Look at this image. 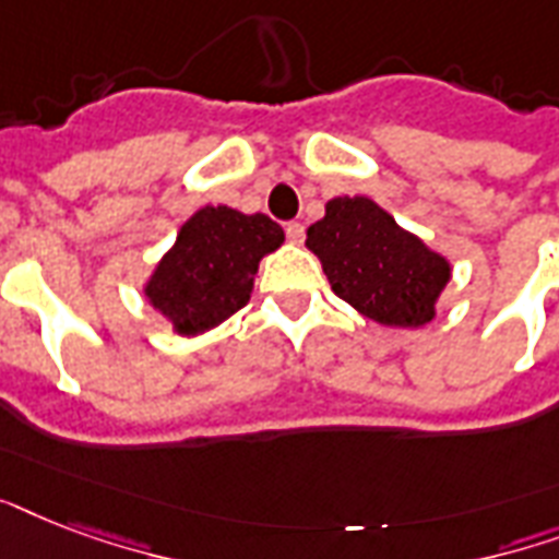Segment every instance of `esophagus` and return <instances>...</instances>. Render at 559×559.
Segmentation results:
<instances>
[{"instance_id": "34e87169", "label": "esophagus", "mask_w": 559, "mask_h": 559, "mask_svg": "<svg viewBox=\"0 0 559 559\" xmlns=\"http://www.w3.org/2000/svg\"><path fill=\"white\" fill-rule=\"evenodd\" d=\"M284 231H287L289 243H305V226L301 223H287Z\"/></svg>"}]
</instances>
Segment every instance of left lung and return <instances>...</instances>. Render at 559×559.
Here are the masks:
<instances>
[{"mask_svg":"<svg viewBox=\"0 0 559 559\" xmlns=\"http://www.w3.org/2000/svg\"><path fill=\"white\" fill-rule=\"evenodd\" d=\"M331 289L359 313L391 328L432 322L435 298L450 281V263L368 197H336L307 228Z\"/></svg>","mask_w":559,"mask_h":559,"instance_id":"1","label":"left lung"}]
</instances>
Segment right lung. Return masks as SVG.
Here are the masks:
<instances>
[{
	"instance_id": "1",
	"label": "right lung",
	"mask_w": 559,
	"mask_h": 559,
	"mask_svg": "<svg viewBox=\"0 0 559 559\" xmlns=\"http://www.w3.org/2000/svg\"><path fill=\"white\" fill-rule=\"evenodd\" d=\"M281 243L284 228L266 214L200 209L153 272L147 298L179 333L209 331L249 301L258 261Z\"/></svg>"
}]
</instances>
